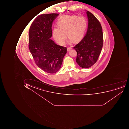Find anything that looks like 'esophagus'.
Instances as JSON below:
<instances>
[{
  "instance_id": "34e87169",
  "label": "esophagus",
  "mask_w": 129,
  "mask_h": 129,
  "mask_svg": "<svg viewBox=\"0 0 129 129\" xmlns=\"http://www.w3.org/2000/svg\"><path fill=\"white\" fill-rule=\"evenodd\" d=\"M72 49V48L71 47H68V48H67V50H68V51H69L71 50Z\"/></svg>"
}]
</instances>
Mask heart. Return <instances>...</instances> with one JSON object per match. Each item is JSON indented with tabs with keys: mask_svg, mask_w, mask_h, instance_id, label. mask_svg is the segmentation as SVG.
Wrapping results in <instances>:
<instances>
[{
	"mask_svg": "<svg viewBox=\"0 0 129 129\" xmlns=\"http://www.w3.org/2000/svg\"><path fill=\"white\" fill-rule=\"evenodd\" d=\"M58 26L54 27L52 31L53 38L60 45L65 43L66 35L69 42L79 41L82 38L86 27V21L84 17L76 15H64L58 19Z\"/></svg>",
	"mask_w": 129,
	"mask_h": 129,
	"instance_id": "b5f03b06",
	"label": "heart"
}]
</instances>
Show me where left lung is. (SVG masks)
Returning a JSON list of instances; mask_svg holds the SVG:
<instances>
[{
  "label": "left lung",
  "mask_w": 129,
  "mask_h": 129,
  "mask_svg": "<svg viewBox=\"0 0 129 129\" xmlns=\"http://www.w3.org/2000/svg\"><path fill=\"white\" fill-rule=\"evenodd\" d=\"M87 32L78 44L74 47L77 53L76 62L81 68H88L97 61L102 50L103 33L99 21L91 12H86Z\"/></svg>",
  "instance_id": "8db88e82"
}]
</instances>
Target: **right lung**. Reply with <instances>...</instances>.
<instances>
[{
	"label": "right lung",
	"instance_id": "right-lung-1",
	"mask_svg": "<svg viewBox=\"0 0 129 129\" xmlns=\"http://www.w3.org/2000/svg\"><path fill=\"white\" fill-rule=\"evenodd\" d=\"M57 14L39 15L29 32V48L36 65L46 73L53 74L61 68L67 48L56 45L50 39L51 27Z\"/></svg>",
	"mask_w": 129,
	"mask_h": 129
}]
</instances>
